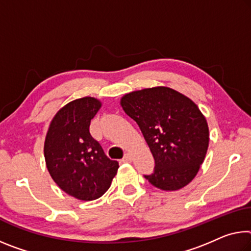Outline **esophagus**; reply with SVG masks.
Masks as SVG:
<instances>
[{"label": "esophagus", "mask_w": 251, "mask_h": 251, "mask_svg": "<svg viewBox=\"0 0 251 251\" xmlns=\"http://www.w3.org/2000/svg\"><path fill=\"white\" fill-rule=\"evenodd\" d=\"M122 162H126V163H129V162H132V155L128 154V153L125 154V155H124V157H123Z\"/></svg>", "instance_id": "1"}]
</instances>
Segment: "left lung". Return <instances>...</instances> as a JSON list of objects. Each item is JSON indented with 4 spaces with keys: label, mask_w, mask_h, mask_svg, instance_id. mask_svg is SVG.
Wrapping results in <instances>:
<instances>
[{
    "label": "left lung",
    "mask_w": 251,
    "mask_h": 251,
    "mask_svg": "<svg viewBox=\"0 0 251 251\" xmlns=\"http://www.w3.org/2000/svg\"><path fill=\"white\" fill-rule=\"evenodd\" d=\"M155 160L154 172L144 176L164 191L184 188L197 176L209 146V127L198 106L169 87L126 94L121 99Z\"/></svg>",
    "instance_id": "1"
}]
</instances>
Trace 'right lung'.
<instances>
[{"mask_svg": "<svg viewBox=\"0 0 251 251\" xmlns=\"http://www.w3.org/2000/svg\"><path fill=\"white\" fill-rule=\"evenodd\" d=\"M100 107L94 97L70 101L55 114L45 141L46 164L52 180L82 201L100 198L119 168L89 133L91 119Z\"/></svg>", "mask_w": 251, "mask_h": 251, "instance_id": "1", "label": "right lung"}]
</instances>
